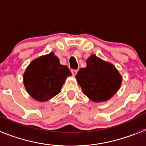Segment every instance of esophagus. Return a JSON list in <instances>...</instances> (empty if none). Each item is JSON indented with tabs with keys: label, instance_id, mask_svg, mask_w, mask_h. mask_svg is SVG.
<instances>
[{
	"label": "esophagus",
	"instance_id": "obj_1",
	"mask_svg": "<svg viewBox=\"0 0 146 146\" xmlns=\"http://www.w3.org/2000/svg\"><path fill=\"white\" fill-rule=\"evenodd\" d=\"M77 72H78V70H71V73H72V75H73V76H75L76 75Z\"/></svg>",
	"mask_w": 146,
	"mask_h": 146
}]
</instances>
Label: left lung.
Here are the masks:
<instances>
[{
	"mask_svg": "<svg viewBox=\"0 0 146 146\" xmlns=\"http://www.w3.org/2000/svg\"><path fill=\"white\" fill-rule=\"evenodd\" d=\"M76 76L83 94L95 102L108 101L119 90L122 77L113 64L91 55Z\"/></svg>",
	"mask_w": 146,
	"mask_h": 146,
	"instance_id": "obj_1",
	"label": "left lung"
}]
</instances>
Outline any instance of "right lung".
I'll return each mask as SVG.
<instances>
[{
    "mask_svg": "<svg viewBox=\"0 0 146 146\" xmlns=\"http://www.w3.org/2000/svg\"><path fill=\"white\" fill-rule=\"evenodd\" d=\"M71 75L68 67L62 65L54 52H50L30 62L23 80L29 96L44 102L59 94L66 79Z\"/></svg>",
    "mask_w": 146,
    "mask_h": 146,
    "instance_id": "right-lung-1",
    "label": "right lung"
}]
</instances>
